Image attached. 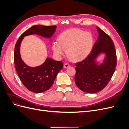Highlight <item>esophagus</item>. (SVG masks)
Returning a JSON list of instances; mask_svg holds the SVG:
<instances>
[{
	"label": "esophagus",
	"mask_w": 129,
	"mask_h": 129,
	"mask_svg": "<svg viewBox=\"0 0 129 129\" xmlns=\"http://www.w3.org/2000/svg\"><path fill=\"white\" fill-rule=\"evenodd\" d=\"M69 64H68V63H64V66H63V67L64 68H67L68 67H69Z\"/></svg>",
	"instance_id": "obj_1"
}]
</instances>
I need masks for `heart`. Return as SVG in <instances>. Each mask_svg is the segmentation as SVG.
I'll use <instances>...</instances> for the list:
<instances>
[{"mask_svg":"<svg viewBox=\"0 0 129 129\" xmlns=\"http://www.w3.org/2000/svg\"><path fill=\"white\" fill-rule=\"evenodd\" d=\"M93 38L88 32L77 28L64 31L58 37V41H54L52 48L55 55L60 57L66 49L68 57L75 61L82 60L87 57L93 47Z\"/></svg>","mask_w":129,"mask_h":129,"instance_id":"heart-1","label":"heart"}]
</instances>
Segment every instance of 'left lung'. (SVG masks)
Here are the masks:
<instances>
[{"label":"left lung","instance_id":"obj_1","mask_svg":"<svg viewBox=\"0 0 129 129\" xmlns=\"http://www.w3.org/2000/svg\"><path fill=\"white\" fill-rule=\"evenodd\" d=\"M99 38L92 51L83 61L76 63L75 82L77 87L85 92L93 93L102 90L108 83L115 71L116 52L110 37L96 27ZM101 53L105 54L102 63L96 59Z\"/></svg>","mask_w":129,"mask_h":129}]
</instances>
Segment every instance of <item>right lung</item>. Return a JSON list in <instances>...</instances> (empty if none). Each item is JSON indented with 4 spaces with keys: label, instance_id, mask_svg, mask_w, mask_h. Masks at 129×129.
<instances>
[{
    "label": "right lung",
    "instance_id": "right-lung-1",
    "mask_svg": "<svg viewBox=\"0 0 129 129\" xmlns=\"http://www.w3.org/2000/svg\"><path fill=\"white\" fill-rule=\"evenodd\" d=\"M56 26L34 25L23 33L15 44L14 61L15 69L22 84L29 91L40 93L48 90L52 87L55 78L63 68V63L51 58H47L44 63L39 66L31 67L22 61L20 48L22 40L29 35L37 34L46 38H50L56 30Z\"/></svg>",
    "mask_w": 129,
    "mask_h": 129
}]
</instances>
